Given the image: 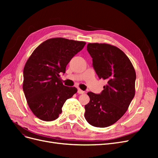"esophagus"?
Masks as SVG:
<instances>
[{"mask_svg": "<svg viewBox=\"0 0 158 158\" xmlns=\"http://www.w3.org/2000/svg\"><path fill=\"white\" fill-rule=\"evenodd\" d=\"M78 93L79 94H84L85 93V92H84V91H82V89H78Z\"/></svg>", "mask_w": 158, "mask_h": 158, "instance_id": "34e87169", "label": "esophagus"}]
</instances>
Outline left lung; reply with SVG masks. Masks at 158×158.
Masks as SVG:
<instances>
[{
	"label": "left lung",
	"instance_id": "8db88e82",
	"mask_svg": "<svg viewBox=\"0 0 158 158\" xmlns=\"http://www.w3.org/2000/svg\"><path fill=\"white\" fill-rule=\"evenodd\" d=\"M87 50L93 66L101 79L107 80L100 94L88 92L89 102L85 106V120L95 127L111 126L120 119L135 95L136 73L123 51L107 44H88Z\"/></svg>",
	"mask_w": 158,
	"mask_h": 158
}]
</instances>
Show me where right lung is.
<instances>
[{"mask_svg": "<svg viewBox=\"0 0 158 158\" xmlns=\"http://www.w3.org/2000/svg\"><path fill=\"white\" fill-rule=\"evenodd\" d=\"M84 41L62 37L43 42L33 51L23 69V90L31 111L41 120L59 117L66 99L77 92L64 85L60 78L73 57L82 50Z\"/></svg>", "mask_w": 158, "mask_h": 158, "instance_id": "obj_1", "label": "right lung"}]
</instances>
